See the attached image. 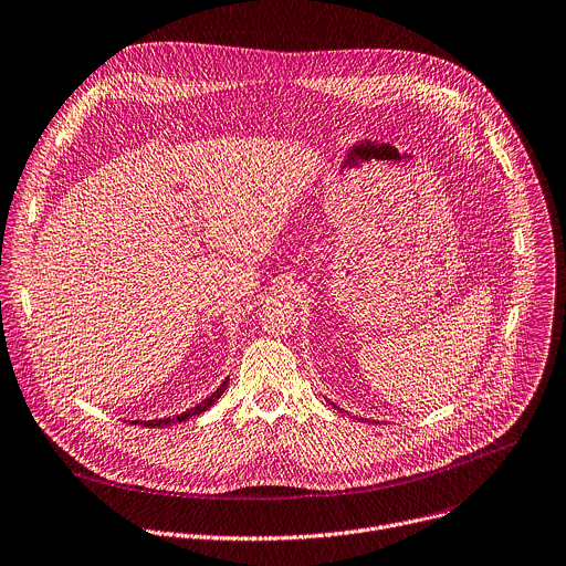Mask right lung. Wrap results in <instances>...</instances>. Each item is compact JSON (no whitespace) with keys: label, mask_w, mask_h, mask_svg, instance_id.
<instances>
[{"label":"right lung","mask_w":566,"mask_h":566,"mask_svg":"<svg viewBox=\"0 0 566 566\" xmlns=\"http://www.w3.org/2000/svg\"><path fill=\"white\" fill-rule=\"evenodd\" d=\"M228 381L230 379H226L208 399H202V401H198L193 408H189V410H185V413H180V416H176V418H163V420H148V422H142L144 427H158V429H163V427H171V424H176V422H185V420H189V418H193V416H200V413H205V410H208L223 392H226V388H228ZM137 424V422H135Z\"/></svg>","instance_id":"obj_1"}]
</instances>
